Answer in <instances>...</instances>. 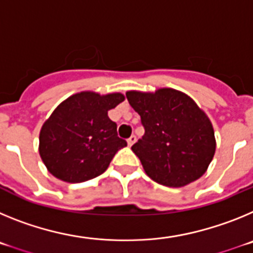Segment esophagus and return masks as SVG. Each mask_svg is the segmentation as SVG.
Masks as SVG:
<instances>
[{"instance_id": "34e87169", "label": "esophagus", "mask_w": 253, "mask_h": 253, "mask_svg": "<svg viewBox=\"0 0 253 253\" xmlns=\"http://www.w3.org/2000/svg\"><path fill=\"white\" fill-rule=\"evenodd\" d=\"M126 142H128V146L129 147H131L134 144V143L137 142V137H135V135H130V138H128V140H126Z\"/></svg>"}]
</instances>
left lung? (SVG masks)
I'll return each instance as SVG.
<instances>
[{
    "label": "left lung",
    "mask_w": 253,
    "mask_h": 253,
    "mask_svg": "<svg viewBox=\"0 0 253 253\" xmlns=\"http://www.w3.org/2000/svg\"><path fill=\"white\" fill-rule=\"evenodd\" d=\"M126 99L144 126V135L131 151L147 175L169 187L202 177L215 153V137L209 118L195 101L173 88L128 91Z\"/></svg>",
    "instance_id": "left-lung-1"
}]
</instances>
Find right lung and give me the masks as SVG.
Returning a JSON list of instances; mask_svg holds the SVG:
<instances>
[{
	"label": "right lung",
	"instance_id": "right-lung-1",
	"mask_svg": "<svg viewBox=\"0 0 253 253\" xmlns=\"http://www.w3.org/2000/svg\"><path fill=\"white\" fill-rule=\"evenodd\" d=\"M124 99L119 92L84 91L58 105L39 135L40 157L51 175L76 184L106 171L116 152L126 146L107 116Z\"/></svg>",
	"mask_w": 253,
	"mask_h": 253
}]
</instances>
